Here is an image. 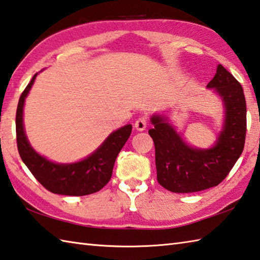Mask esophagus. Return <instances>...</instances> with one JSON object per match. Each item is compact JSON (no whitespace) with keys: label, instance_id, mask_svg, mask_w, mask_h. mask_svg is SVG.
<instances>
[{"label":"esophagus","instance_id":"obj_1","mask_svg":"<svg viewBox=\"0 0 260 260\" xmlns=\"http://www.w3.org/2000/svg\"><path fill=\"white\" fill-rule=\"evenodd\" d=\"M146 124H147V118H146L145 116H142V117H140V118L135 121L134 126H135V128L137 131L142 132V131H144L146 128Z\"/></svg>","mask_w":260,"mask_h":260}]
</instances>
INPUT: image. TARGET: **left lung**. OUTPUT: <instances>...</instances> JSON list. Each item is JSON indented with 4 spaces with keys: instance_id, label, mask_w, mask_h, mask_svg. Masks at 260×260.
<instances>
[{
    "instance_id": "left-lung-1",
    "label": "left lung",
    "mask_w": 260,
    "mask_h": 260,
    "mask_svg": "<svg viewBox=\"0 0 260 260\" xmlns=\"http://www.w3.org/2000/svg\"><path fill=\"white\" fill-rule=\"evenodd\" d=\"M207 88H215L225 107L224 127L212 149H192L165 117L154 115L151 118L154 127L149 134L155 146L156 179L172 192H196L217 186L245 147L247 108L241 84L220 64Z\"/></svg>"
}]
</instances>
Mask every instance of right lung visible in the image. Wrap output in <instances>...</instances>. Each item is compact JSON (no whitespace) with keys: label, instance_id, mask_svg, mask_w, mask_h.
Listing matches in <instances>:
<instances>
[{"label":"right lung","instance_id":"1","mask_svg":"<svg viewBox=\"0 0 260 260\" xmlns=\"http://www.w3.org/2000/svg\"><path fill=\"white\" fill-rule=\"evenodd\" d=\"M36 75L37 74L32 76L31 81L20 95L15 115L17 145L21 160L36 179L54 194L84 196L99 191L110 180L116 157L128 140L132 133V125H126L110 134L94 153L82 161L70 165L50 162L36 153L30 146L23 129L22 111L24 98L34 84Z\"/></svg>","mask_w":260,"mask_h":260}]
</instances>
